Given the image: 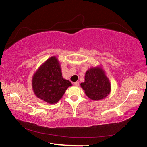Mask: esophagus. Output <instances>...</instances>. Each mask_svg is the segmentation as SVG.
<instances>
[{
  "label": "esophagus",
  "instance_id": "1",
  "mask_svg": "<svg viewBox=\"0 0 147 147\" xmlns=\"http://www.w3.org/2000/svg\"><path fill=\"white\" fill-rule=\"evenodd\" d=\"M74 85H75L76 86H79V82H75L74 83Z\"/></svg>",
  "mask_w": 147,
  "mask_h": 147
}]
</instances>
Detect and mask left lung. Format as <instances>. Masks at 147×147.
Instances as JSON below:
<instances>
[{
  "instance_id": "8db88e82",
  "label": "left lung",
  "mask_w": 147,
  "mask_h": 147,
  "mask_svg": "<svg viewBox=\"0 0 147 147\" xmlns=\"http://www.w3.org/2000/svg\"><path fill=\"white\" fill-rule=\"evenodd\" d=\"M80 86L89 98L94 100H101L110 93L111 86L108 78L100 67L91 68L87 71L85 82Z\"/></svg>"
}]
</instances>
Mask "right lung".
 <instances>
[{
    "label": "right lung",
    "instance_id": "1",
    "mask_svg": "<svg viewBox=\"0 0 147 147\" xmlns=\"http://www.w3.org/2000/svg\"><path fill=\"white\" fill-rule=\"evenodd\" d=\"M72 84L62 77L58 59L53 56L38 69L32 78V88L36 95L49 104H55Z\"/></svg>",
    "mask_w": 147,
    "mask_h": 147
}]
</instances>
